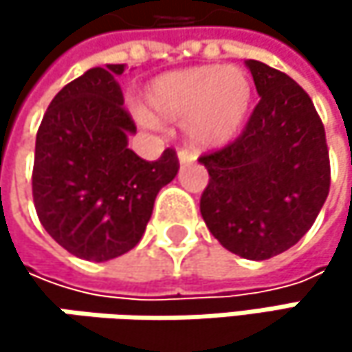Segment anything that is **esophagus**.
<instances>
[{
	"instance_id": "obj_1",
	"label": "esophagus",
	"mask_w": 352,
	"mask_h": 352,
	"mask_svg": "<svg viewBox=\"0 0 352 352\" xmlns=\"http://www.w3.org/2000/svg\"><path fill=\"white\" fill-rule=\"evenodd\" d=\"M179 163L181 165H187V163H193L195 161V153L193 151H189V148H179Z\"/></svg>"
}]
</instances>
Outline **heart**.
Listing matches in <instances>:
<instances>
[{
	"label": "heart",
	"instance_id": "obj_1",
	"mask_svg": "<svg viewBox=\"0 0 352 352\" xmlns=\"http://www.w3.org/2000/svg\"><path fill=\"white\" fill-rule=\"evenodd\" d=\"M252 100V85L234 67H191L153 79L144 91L148 113L165 122H187L197 144L218 146L234 138ZM151 122L148 116H140Z\"/></svg>",
	"mask_w": 352,
	"mask_h": 352
}]
</instances>
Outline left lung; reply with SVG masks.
<instances>
[{
	"label": "left lung",
	"mask_w": 352,
	"mask_h": 352,
	"mask_svg": "<svg viewBox=\"0 0 352 352\" xmlns=\"http://www.w3.org/2000/svg\"><path fill=\"white\" fill-rule=\"evenodd\" d=\"M246 67L261 100L239 138L199 157L210 173L199 212L224 248L265 261L312 228L330 191V159L310 96L261 60Z\"/></svg>",
	"instance_id": "left-lung-1"
}]
</instances>
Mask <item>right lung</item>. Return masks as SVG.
<instances>
[{
	"mask_svg": "<svg viewBox=\"0 0 352 352\" xmlns=\"http://www.w3.org/2000/svg\"><path fill=\"white\" fill-rule=\"evenodd\" d=\"M122 73L124 65L96 67L67 83L36 132L38 220L65 250L96 263L138 245L157 193L179 171L173 148L157 161L128 148L136 124L116 81Z\"/></svg>",
	"mask_w": 352,
	"mask_h": 352,
	"instance_id": "1",
	"label": "right lung"
}]
</instances>
